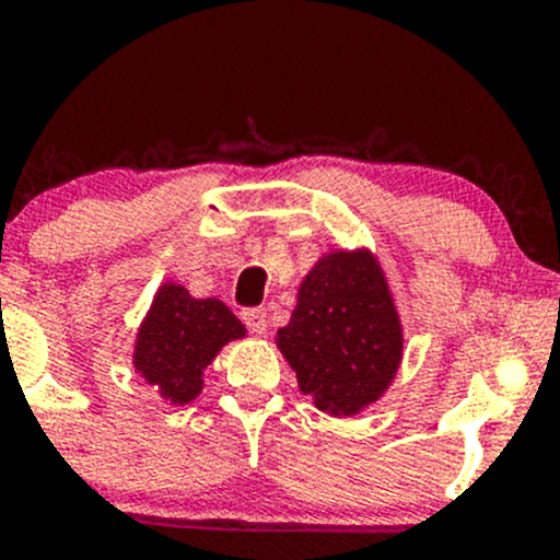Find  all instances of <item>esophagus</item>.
<instances>
[{"mask_svg":"<svg viewBox=\"0 0 560 560\" xmlns=\"http://www.w3.org/2000/svg\"><path fill=\"white\" fill-rule=\"evenodd\" d=\"M242 320L247 324V329L253 334L268 331V313L262 311V307H249V311H242Z\"/></svg>","mask_w":560,"mask_h":560,"instance_id":"obj_1","label":"esophagus"}]
</instances>
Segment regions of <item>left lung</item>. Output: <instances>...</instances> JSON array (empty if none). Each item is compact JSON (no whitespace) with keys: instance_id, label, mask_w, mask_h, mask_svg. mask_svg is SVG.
Returning <instances> with one entry per match:
<instances>
[{"instance_id":"left-lung-1","label":"left lung","mask_w":560,"mask_h":560,"mask_svg":"<svg viewBox=\"0 0 560 560\" xmlns=\"http://www.w3.org/2000/svg\"><path fill=\"white\" fill-rule=\"evenodd\" d=\"M402 320L369 247L329 249L298 289V305L276 347L302 395L337 419L374 405L402 363Z\"/></svg>"}]
</instances>
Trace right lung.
Listing matches in <instances>:
<instances>
[{"mask_svg": "<svg viewBox=\"0 0 560 560\" xmlns=\"http://www.w3.org/2000/svg\"><path fill=\"white\" fill-rule=\"evenodd\" d=\"M244 324L215 298H191L189 289L165 281L133 342V371L171 405L191 402L205 387V369L234 339Z\"/></svg>", "mask_w": 560, "mask_h": 560, "instance_id": "right-lung-1", "label": "right lung"}]
</instances>
